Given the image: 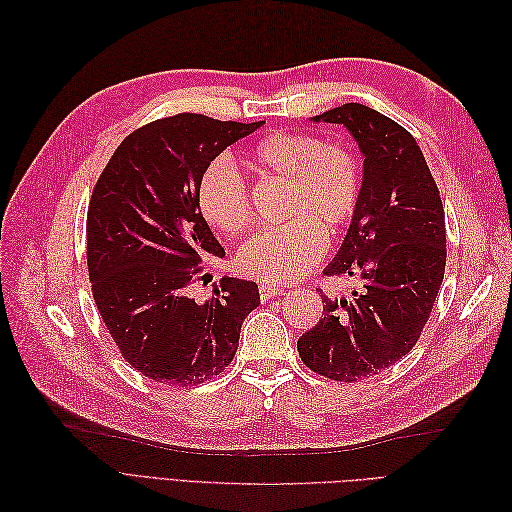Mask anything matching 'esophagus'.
I'll use <instances>...</instances> for the list:
<instances>
[{
	"label": "esophagus",
	"instance_id": "34e87169",
	"mask_svg": "<svg viewBox=\"0 0 512 512\" xmlns=\"http://www.w3.org/2000/svg\"><path fill=\"white\" fill-rule=\"evenodd\" d=\"M258 292H260V299L267 303L269 299L277 297V294H282V292H284V288H280V286H273V284H262V286L258 288Z\"/></svg>",
	"mask_w": 512,
	"mask_h": 512
}]
</instances>
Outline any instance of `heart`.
Segmentation results:
<instances>
[{
  "label": "heart",
  "mask_w": 512,
  "mask_h": 512,
  "mask_svg": "<svg viewBox=\"0 0 512 512\" xmlns=\"http://www.w3.org/2000/svg\"><path fill=\"white\" fill-rule=\"evenodd\" d=\"M254 179L284 181L288 222L258 232L237 254V269L258 282H297L327 252V236L346 230L363 198V162L346 141L309 132H273L245 153ZM198 209L224 235H241L252 220L250 196L237 166L213 160L198 183Z\"/></svg>",
  "instance_id": "heart-1"
}]
</instances>
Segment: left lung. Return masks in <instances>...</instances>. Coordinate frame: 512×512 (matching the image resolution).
Returning a JSON list of instances; mask_svg holds the SVG:
<instances>
[{
  "label": "left lung",
  "instance_id": "obj_1",
  "mask_svg": "<svg viewBox=\"0 0 512 512\" xmlns=\"http://www.w3.org/2000/svg\"><path fill=\"white\" fill-rule=\"evenodd\" d=\"M344 123L359 143L363 198L327 275L356 277L350 299L324 297V318L297 342L301 361L335 382H359L416 346L446 267L444 207L414 136L363 104L314 117Z\"/></svg>",
  "mask_w": 512,
  "mask_h": 512
}]
</instances>
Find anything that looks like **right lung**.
Listing matches in <instances>:
<instances>
[{
	"label": "right lung",
	"instance_id": "obj_1",
	"mask_svg": "<svg viewBox=\"0 0 512 512\" xmlns=\"http://www.w3.org/2000/svg\"><path fill=\"white\" fill-rule=\"evenodd\" d=\"M260 126L198 113L151 121L123 138L96 181L87 211L91 292L123 359L153 382L196 386L220 376L260 305L258 286L237 277H222L205 303L188 292L203 260L224 256L198 209L200 177Z\"/></svg>",
	"mask_w": 512,
	"mask_h": 512
}]
</instances>
